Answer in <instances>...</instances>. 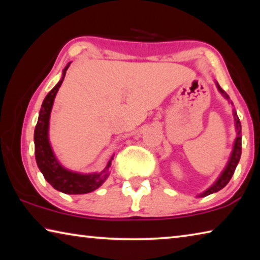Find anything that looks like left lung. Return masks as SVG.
<instances>
[{
	"label": "left lung",
	"instance_id": "1",
	"mask_svg": "<svg viewBox=\"0 0 260 260\" xmlns=\"http://www.w3.org/2000/svg\"><path fill=\"white\" fill-rule=\"evenodd\" d=\"M217 86H218V89L220 90V93L225 96L226 99H230V96L227 95L226 91L223 90L222 88L218 85V83H217ZM234 119H235V125H236V129H237V138L235 140L234 149H233L231 159H230V161H228L225 171H223L222 174L220 175V178L214 182L212 187H210L208 190L204 191L203 193H201V195H200L201 197H204V196L210 195V193L217 192V191L220 190V189H222L223 187H225L226 184L230 182V180L232 179L233 174H234V172H235L236 166H237V164H239V160L241 158V152H242V136H241V129L242 128H241L240 119H239V117H237L235 110H234Z\"/></svg>",
	"mask_w": 260,
	"mask_h": 260
}]
</instances>
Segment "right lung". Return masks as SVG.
Instances as JSON below:
<instances>
[{
    "instance_id": "right-lung-1",
    "label": "right lung",
    "mask_w": 260,
    "mask_h": 260,
    "mask_svg": "<svg viewBox=\"0 0 260 260\" xmlns=\"http://www.w3.org/2000/svg\"><path fill=\"white\" fill-rule=\"evenodd\" d=\"M70 64L64 69L61 80L52 88L46 96L45 101H43L40 114H39L38 124L35 126L34 131V144L37 164L47 181L57 190L64 193H74V195H77V193L91 192L95 189H98L108 177V170L111 165V160L109 161L103 172L99 174L86 175L70 172V171L63 169L58 164V161L56 160L54 153H52L49 141H48V126H49L50 111L55 96L61 86V82L64 80L65 73H67Z\"/></svg>"
}]
</instances>
